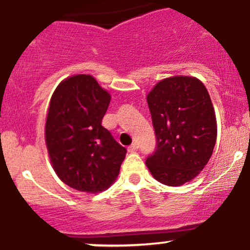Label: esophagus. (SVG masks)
I'll use <instances>...</instances> for the list:
<instances>
[{"label":"esophagus","mask_w":250,"mask_h":250,"mask_svg":"<svg viewBox=\"0 0 250 250\" xmlns=\"http://www.w3.org/2000/svg\"><path fill=\"white\" fill-rule=\"evenodd\" d=\"M137 149H138V143H133L128 146V151L130 152H135L137 151Z\"/></svg>","instance_id":"34e87169"}]
</instances>
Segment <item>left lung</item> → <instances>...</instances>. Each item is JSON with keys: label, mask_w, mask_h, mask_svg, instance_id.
<instances>
[{"label": "left lung", "mask_w": 250, "mask_h": 250, "mask_svg": "<svg viewBox=\"0 0 250 250\" xmlns=\"http://www.w3.org/2000/svg\"><path fill=\"white\" fill-rule=\"evenodd\" d=\"M146 101L157 139L146 167L167 186L192 181L216 144V113L208 89L195 77H167L150 90Z\"/></svg>", "instance_id": "left-lung-1"}]
</instances>
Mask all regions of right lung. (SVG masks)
<instances>
[{"label":"right lung","instance_id":"add662e5","mask_svg":"<svg viewBox=\"0 0 250 250\" xmlns=\"http://www.w3.org/2000/svg\"><path fill=\"white\" fill-rule=\"evenodd\" d=\"M111 94L92 75H74L53 92L45 143L53 170L65 185L99 193L117 179L126 149L101 125Z\"/></svg>","mask_w":250,"mask_h":250}]
</instances>
